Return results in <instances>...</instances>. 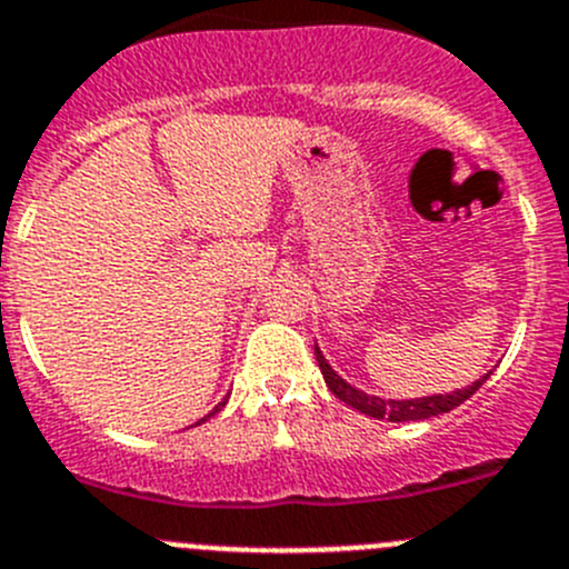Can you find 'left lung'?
Masks as SVG:
<instances>
[{
  "mask_svg": "<svg viewBox=\"0 0 569 569\" xmlns=\"http://www.w3.org/2000/svg\"><path fill=\"white\" fill-rule=\"evenodd\" d=\"M315 353H317V362H320L322 379H326L328 390H331L339 401H345V405L353 407V410L365 412V416L385 418V421H392V423L423 421V418H435V416H440V412L455 410V407L463 405L466 398L475 396V392L480 390L482 381L488 379V376H482L480 381H475V385L466 387V390L446 392V396L410 398V401H385V398L368 396V392L357 390V387H350L345 379H339V376L331 370V365L326 362V357L320 353V348H315Z\"/></svg>",
  "mask_w": 569,
  "mask_h": 569,
  "instance_id": "left-lung-1",
  "label": "left lung"
}]
</instances>
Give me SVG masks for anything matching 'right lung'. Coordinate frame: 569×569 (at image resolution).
<instances>
[{
    "label": "right lung",
    "mask_w": 569,
    "mask_h": 569,
    "mask_svg": "<svg viewBox=\"0 0 569 569\" xmlns=\"http://www.w3.org/2000/svg\"><path fill=\"white\" fill-rule=\"evenodd\" d=\"M224 405H227V398H224V401H221V405H219V407H216V410H212V412H219V410H221V407H224ZM212 412H210V416H212ZM210 416H204V418H201V421H207V418H210ZM201 421H199V423H201Z\"/></svg>",
    "instance_id": "add662e5"
}]
</instances>
